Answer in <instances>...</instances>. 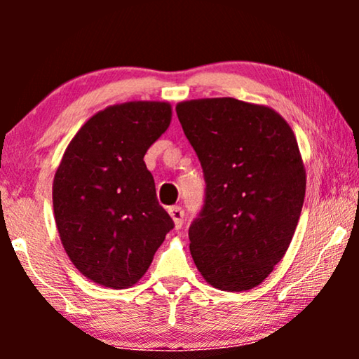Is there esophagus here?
I'll return each instance as SVG.
<instances>
[{
  "label": "esophagus",
  "instance_id": "1",
  "mask_svg": "<svg viewBox=\"0 0 359 359\" xmlns=\"http://www.w3.org/2000/svg\"><path fill=\"white\" fill-rule=\"evenodd\" d=\"M168 212H170V217L173 219V222H175V229L178 230L183 227V217H184L183 209H181L180 205H173V208H170Z\"/></svg>",
  "mask_w": 359,
  "mask_h": 359
}]
</instances>
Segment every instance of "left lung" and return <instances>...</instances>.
Returning a JSON list of instances; mask_svg holds the SVG:
<instances>
[{"mask_svg": "<svg viewBox=\"0 0 359 359\" xmlns=\"http://www.w3.org/2000/svg\"><path fill=\"white\" fill-rule=\"evenodd\" d=\"M199 156L205 201L189 227L199 273L220 291H248L271 274L296 232L306 168L296 135L271 107L235 97L176 104Z\"/></svg>", "mask_w": 359, "mask_h": 359, "instance_id": "1", "label": "left lung"}]
</instances>
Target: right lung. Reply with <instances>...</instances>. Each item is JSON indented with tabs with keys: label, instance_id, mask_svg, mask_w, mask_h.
Wrapping results in <instances>:
<instances>
[{
	"label": "right lung",
	"instance_id": "right-lung-1",
	"mask_svg": "<svg viewBox=\"0 0 359 359\" xmlns=\"http://www.w3.org/2000/svg\"><path fill=\"white\" fill-rule=\"evenodd\" d=\"M170 122V102H122L90 117L65 149L53 215L68 258L93 283L134 286L173 229L144 161Z\"/></svg>",
	"mask_w": 359,
	"mask_h": 359
}]
</instances>
